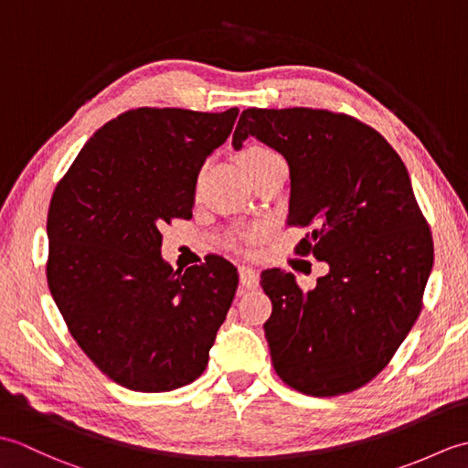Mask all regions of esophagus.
Returning <instances> with one entry per match:
<instances>
[{
	"mask_svg": "<svg viewBox=\"0 0 468 468\" xmlns=\"http://www.w3.org/2000/svg\"><path fill=\"white\" fill-rule=\"evenodd\" d=\"M239 282L245 287V290H255L257 285H260V273L257 270L250 265H241L239 267Z\"/></svg>",
	"mask_w": 468,
	"mask_h": 468,
	"instance_id": "1",
	"label": "esophagus"
}]
</instances>
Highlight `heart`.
I'll return each mask as SVG.
<instances>
[{
  "instance_id": "obj_1",
  "label": "heart",
  "mask_w": 468,
  "mask_h": 468,
  "mask_svg": "<svg viewBox=\"0 0 468 468\" xmlns=\"http://www.w3.org/2000/svg\"><path fill=\"white\" fill-rule=\"evenodd\" d=\"M277 158H282L280 154H277L273 148L265 146V144H247L243 151H241V163L245 166L247 173H253L255 168H260L267 163H273L277 161Z\"/></svg>"
}]
</instances>
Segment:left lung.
<instances>
[{
  "label": "left lung",
  "mask_w": 468,
  "mask_h": 468,
  "mask_svg": "<svg viewBox=\"0 0 468 468\" xmlns=\"http://www.w3.org/2000/svg\"><path fill=\"white\" fill-rule=\"evenodd\" d=\"M257 136L285 156L287 225L310 227L295 255L330 265L312 292L265 270L263 324L277 376L310 396H340L380 374L412 330L432 270L431 227L410 176L386 138L324 108H247L233 134Z\"/></svg>",
  "instance_id": "8db88e82"
}]
</instances>
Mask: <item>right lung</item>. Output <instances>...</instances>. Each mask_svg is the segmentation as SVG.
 I'll use <instances>...</instances> for the list:
<instances>
[{
  "label": "right lung",
  "mask_w": 468,
  "mask_h": 468,
  "mask_svg": "<svg viewBox=\"0 0 468 468\" xmlns=\"http://www.w3.org/2000/svg\"><path fill=\"white\" fill-rule=\"evenodd\" d=\"M237 114L133 108L98 128L56 185L49 292L82 352L128 390L197 380L233 303V263L211 257L175 271L161 227L193 217L198 171Z\"/></svg>",
  "instance_id": "1"
}]
</instances>
